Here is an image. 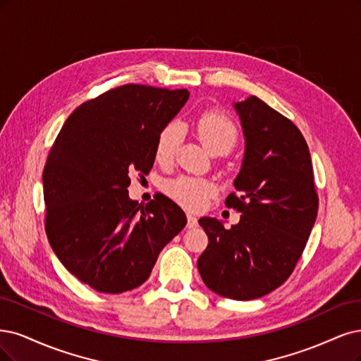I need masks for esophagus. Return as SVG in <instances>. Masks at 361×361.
Here are the masks:
<instances>
[{"instance_id": "34e87169", "label": "esophagus", "mask_w": 361, "mask_h": 361, "mask_svg": "<svg viewBox=\"0 0 361 361\" xmlns=\"http://www.w3.org/2000/svg\"><path fill=\"white\" fill-rule=\"evenodd\" d=\"M186 221H188V222H186V227H188V228H194V227L198 226L197 218L194 215H191V214L186 215Z\"/></svg>"}]
</instances>
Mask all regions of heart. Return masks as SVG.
Returning <instances> with one entry per match:
<instances>
[{
    "label": "heart",
    "mask_w": 361,
    "mask_h": 361,
    "mask_svg": "<svg viewBox=\"0 0 361 361\" xmlns=\"http://www.w3.org/2000/svg\"><path fill=\"white\" fill-rule=\"evenodd\" d=\"M197 133L202 143L212 154H227L238 142V128L234 122L219 111H204L197 119ZM182 127L170 122L157 135L154 155L159 164H167L182 142ZM167 194L186 209L197 210L204 206L207 198L215 192V185L192 176H179L166 186Z\"/></svg>",
    "instance_id": "b5f03b06"
}]
</instances>
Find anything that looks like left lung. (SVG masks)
<instances>
[{
  "instance_id": "1",
  "label": "left lung",
  "mask_w": 361,
  "mask_h": 361,
  "mask_svg": "<svg viewBox=\"0 0 361 361\" xmlns=\"http://www.w3.org/2000/svg\"><path fill=\"white\" fill-rule=\"evenodd\" d=\"M245 157L226 206L242 214L224 228L215 218L198 224L209 245L197 261L209 290L233 300L263 297L290 278L318 214L307 143L300 130L255 95L235 103Z\"/></svg>"
}]
</instances>
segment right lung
<instances>
[{
    "instance_id": "right-lung-1",
    "label": "right lung",
    "mask_w": 361,
    "mask_h": 361,
    "mask_svg": "<svg viewBox=\"0 0 361 361\" xmlns=\"http://www.w3.org/2000/svg\"><path fill=\"white\" fill-rule=\"evenodd\" d=\"M186 90L128 83L67 118L43 170L44 228L64 267L91 288L119 294L149 278L163 247L185 227L163 194L130 200V175L151 171L158 133L188 100Z\"/></svg>"
}]
</instances>
